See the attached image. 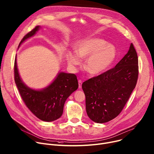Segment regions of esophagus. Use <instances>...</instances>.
Instances as JSON below:
<instances>
[{"label":"esophagus","instance_id":"1","mask_svg":"<svg viewBox=\"0 0 154 154\" xmlns=\"http://www.w3.org/2000/svg\"><path fill=\"white\" fill-rule=\"evenodd\" d=\"M78 85H79V88L81 89V86H82V81L79 80L78 81Z\"/></svg>","mask_w":154,"mask_h":154}]
</instances>
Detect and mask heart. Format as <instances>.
<instances>
[{
	"label": "heart",
	"instance_id": "b5f03b06",
	"mask_svg": "<svg viewBox=\"0 0 154 154\" xmlns=\"http://www.w3.org/2000/svg\"><path fill=\"white\" fill-rule=\"evenodd\" d=\"M74 52L68 51L65 58L68 65L75 68L80 65V59H85V69L92 75L101 74L109 68L116 60L117 50L114 45L99 38H88L78 42Z\"/></svg>",
	"mask_w": 154,
	"mask_h": 154
}]
</instances>
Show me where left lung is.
Instances as JSON below:
<instances>
[{
	"instance_id": "8db88e82",
	"label": "left lung",
	"mask_w": 154,
	"mask_h": 154,
	"mask_svg": "<svg viewBox=\"0 0 154 154\" xmlns=\"http://www.w3.org/2000/svg\"><path fill=\"white\" fill-rule=\"evenodd\" d=\"M138 71L137 54L131 43L127 54L114 68L85 81L82 88L89 118L105 123L118 116L136 85Z\"/></svg>"
}]
</instances>
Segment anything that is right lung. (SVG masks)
<instances>
[{
	"label": "right lung",
	"instance_id": "1",
	"mask_svg": "<svg viewBox=\"0 0 154 154\" xmlns=\"http://www.w3.org/2000/svg\"><path fill=\"white\" fill-rule=\"evenodd\" d=\"M42 26L38 25L22 38L19 45L30 38ZM15 82L25 104L38 119L45 122L54 121L62 116L67 98L78 88L77 77L75 74L60 71L55 78L46 87L33 89L25 84L17 67V55L14 63Z\"/></svg>",
	"mask_w": 154,
	"mask_h": 154
}]
</instances>
